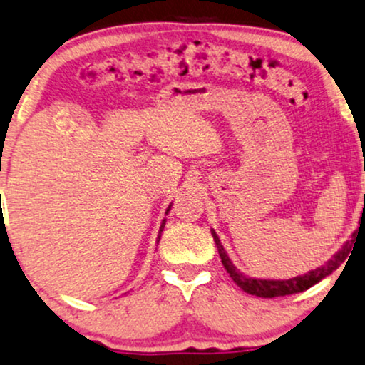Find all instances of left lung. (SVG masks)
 Wrapping results in <instances>:
<instances>
[{
    "mask_svg": "<svg viewBox=\"0 0 365 365\" xmlns=\"http://www.w3.org/2000/svg\"><path fill=\"white\" fill-rule=\"evenodd\" d=\"M361 220H362V217H361ZM211 235H213L215 244H217L218 254H220V257H222V264L225 265V269H227V272L230 274L233 282H235V284L240 287L242 291L249 292V294H252V296H259V298H279V296L294 294V292L309 289V287L317 284V282H320L323 277L330 276L331 272L336 271V269L340 267V264L349 257L350 250H352V247H354L352 244L355 242V233H354L352 240L347 242L340 252H336V255L334 259L328 260V262L325 265H322V267H318V269H314V271H309L308 274H304V276L291 277V279H286V281H274V279L245 277L240 271H237L235 265H233L232 260L228 259L223 245L220 244V238L217 233L211 230Z\"/></svg>",
    "mask_w": 365,
    "mask_h": 365,
    "instance_id": "1",
    "label": "left lung"
}]
</instances>
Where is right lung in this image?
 <instances>
[{
    "instance_id": "obj_1",
    "label": "right lung",
    "mask_w": 365,
    "mask_h": 365,
    "mask_svg": "<svg viewBox=\"0 0 365 365\" xmlns=\"http://www.w3.org/2000/svg\"><path fill=\"white\" fill-rule=\"evenodd\" d=\"M169 208H170V206H169ZM169 208H168V211H169ZM164 222H165V220H164ZM164 222H162V225H160V230H159V233H160L162 230H164V225H165ZM159 240H160V235H159ZM159 240H157V242H159Z\"/></svg>"
}]
</instances>
